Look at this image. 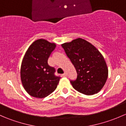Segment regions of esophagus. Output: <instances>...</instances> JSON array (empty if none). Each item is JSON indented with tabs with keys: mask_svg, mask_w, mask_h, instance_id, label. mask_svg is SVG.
Wrapping results in <instances>:
<instances>
[{
	"mask_svg": "<svg viewBox=\"0 0 126 126\" xmlns=\"http://www.w3.org/2000/svg\"><path fill=\"white\" fill-rule=\"evenodd\" d=\"M63 77H66V76H67L66 72H64V73L63 74Z\"/></svg>",
	"mask_w": 126,
	"mask_h": 126,
	"instance_id": "obj_1",
	"label": "esophagus"
}]
</instances>
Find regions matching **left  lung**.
Returning a JSON list of instances; mask_svg holds the SVG:
<instances>
[{"instance_id": "1", "label": "left lung", "mask_w": 126, "mask_h": 126, "mask_svg": "<svg viewBox=\"0 0 126 126\" xmlns=\"http://www.w3.org/2000/svg\"><path fill=\"white\" fill-rule=\"evenodd\" d=\"M62 46L77 71V79L71 81L74 88L85 95L99 92L107 79L109 70L98 49L80 38L63 43Z\"/></svg>"}]
</instances>
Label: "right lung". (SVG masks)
<instances>
[{"label":"right lung","instance_id":"add662e5","mask_svg":"<svg viewBox=\"0 0 126 126\" xmlns=\"http://www.w3.org/2000/svg\"><path fill=\"white\" fill-rule=\"evenodd\" d=\"M55 47V43L39 39L29 46L24 56L21 66V82L25 91L33 97L44 98L57 88L60 77L55 76V68L47 63Z\"/></svg>","mask_w":126,"mask_h":126}]
</instances>
